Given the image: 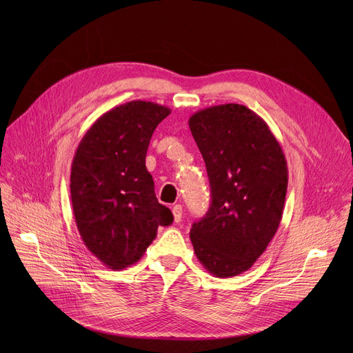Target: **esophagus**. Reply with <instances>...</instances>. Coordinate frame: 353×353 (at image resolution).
<instances>
[{"label":"esophagus","instance_id":"1","mask_svg":"<svg viewBox=\"0 0 353 353\" xmlns=\"http://www.w3.org/2000/svg\"><path fill=\"white\" fill-rule=\"evenodd\" d=\"M172 212H173V216H174V221H180V220H181V213H183V208H181L180 205H176V206H173Z\"/></svg>","mask_w":353,"mask_h":353}]
</instances>
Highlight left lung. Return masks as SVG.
<instances>
[{
  "label": "left lung",
  "mask_w": 353,
  "mask_h": 353,
  "mask_svg": "<svg viewBox=\"0 0 353 353\" xmlns=\"http://www.w3.org/2000/svg\"><path fill=\"white\" fill-rule=\"evenodd\" d=\"M206 163L212 205L193 223L199 262L216 277L249 270L281 225L288 164L266 121L242 104L199 110L189 119Z\"/></svg>",
  "instance_id": "1"
}]
</instances>
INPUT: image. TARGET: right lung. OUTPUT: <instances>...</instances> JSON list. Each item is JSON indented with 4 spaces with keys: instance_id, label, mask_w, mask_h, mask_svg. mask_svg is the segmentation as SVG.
I'll use <instances>...</instances> for the list:
<instances>
[{
    "instance_id": "right-lung-1",
    "label": "right lung",
    "mask_w": 353,
    "mask_h": 353,
    "mask_svg": "<svg viewBox=\"0 0 353 353\" xmlns=\"http://www.w3.org/2000/svg\"><path fill=\"white\" fill-rule=\"evenodd\" d=\"M172 110L134 100L92 124L74 154L70 192L74 219L87 249L108 269L134 265L173 221L160 205L145 169L148 143Z\"/></svg>"
}]
</instances>
